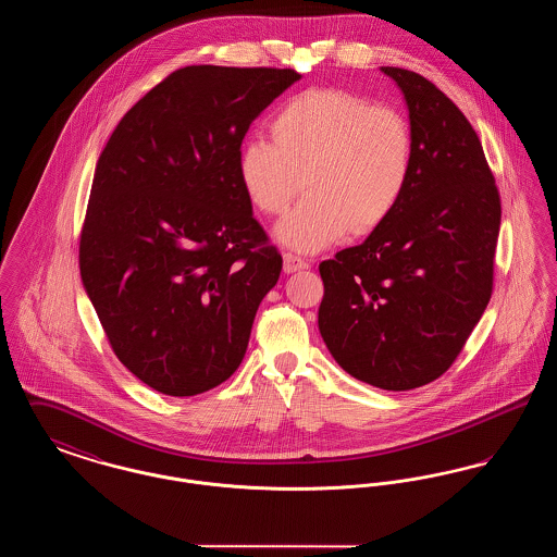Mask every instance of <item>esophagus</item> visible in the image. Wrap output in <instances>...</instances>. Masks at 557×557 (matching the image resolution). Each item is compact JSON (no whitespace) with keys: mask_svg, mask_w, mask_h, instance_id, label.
<instances>
[{"mask_svg":"<svg viewBox=\"0 0 557 557\" xmlns=\"http://www.w3.org/2000/svg\"><path fill=\"white\" fill-rule=\"evenodd\" d=\"M300 269H309V261L286 252L284 255V273H294V271H300Z\"/></svg>","mask_w":557,"mask_h":557,"instance_id":"obj_1","label":"esophagus"}]
</instances>
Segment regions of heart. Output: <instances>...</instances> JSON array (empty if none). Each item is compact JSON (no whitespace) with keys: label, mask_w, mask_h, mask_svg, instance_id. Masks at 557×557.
Here are the masks:
<instances>
[{"label":"heart","mask_w":557,"mask_h":557,"mask_svg":"<svg viewBox=\"0 0 557 557\" xmlns=\"http://www.w3.org/2000/svg\"><path fill=\"white\" fill-rule=\"evenodd\" d=\"M273 141L242 146V189L257 211L275 216L309 194L275 227V238L318 252L350 232L370 234L398 207L411 177L413 137L395 108L373 107L345 89H311L271 121Z\"/></svg>","instance_id":"b5f03b06"}]
</instances>
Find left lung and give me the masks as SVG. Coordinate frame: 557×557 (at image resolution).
<instances>
[{"mask_svg":"<svg viewBox=\"0 0 557 557\" xmlns=\"http://www.w3.org/2000/svg\"><path fill=\"white\" fill-rule=\"evenodd\" d=\"M382 73L409 110L411 177L370 238L319 265L318 323L346 373L411 391L449 370L491 300L502 200L463 112L413 71Z\"/></svg>","mask_w":557,"mask_h":557,"instance_id":"obj_1","label":"left lung"}]
</instances>
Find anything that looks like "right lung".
Here are the masks:
<instances>
[{"label": "right lung", "instance_id": "right-lung-1", "mask_svg": "<svg viewBox=\"0 0 557 557\" xmlns=\"http://www.w3.org/2000/svg\"><path fill=\"white\" fill-rule=\"evenodd\" d=\"M298 79L292 69H180L98 159L81 280L119 361L162 395L194 397L238 370L280 280L282 255L239 184V146Z\"/></svg>", "mask_w": 557, "mask_h": 557}]
</instances>
